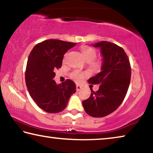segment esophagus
Here are the masks:
<instances>
[{"mask_svg":"<svg viewBox=\"0 0 153 153\" xmlns=\"http://www.w3.org/2000/svg\"><path fill=\"white\" fill-rule=\"evenodd\" d=\"M82 89V87L81 86H79V85H76V90L77 91H79V90H81Z\"/></svg>","mask_w":153,"mask_h":153,"instance_id":"1","label":"esophagus"}]
</instances>
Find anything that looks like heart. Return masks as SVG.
<instances>
[{
  "mask_svg": "<svg viewBox=\"0 0 153 153\" xmlns=\"http://www.w3.org/2000/svg\"><path fill=\"white\" fill-rule=\"evenodd\" d=\"M82 53L84 59L87 61H92L94 60L97 56V51L94 48L90 46H83L81 49ZM92 65L94 68H98L100 66V62L98 61H92ZM87 76V74L85 72L80 71L79 70H76L72 72L70 75L71 79H73L74 81L76 82H80L84 78V77Z\"/></svg>",
  "mask_w": 153,
  "mask_h": 153,
  "instance_id": "1",
  "label": "heart"
}]
</instances>
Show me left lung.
<instances>
[{"label":"left lung","mask_w":153,"mask_h":153,"mask_svg":"<svg viewBox=\"0 0 153 153\" xmlns=\"http://www.w3.org/2000/svg\"><path fill=\"white\" fill-rule=\"evenodd\" d=\"M92 46L100 48L102 62L100 72L88 82L100 86L96 92L91 90L90 97L82 101V105L89 115L103 117L123 102L130 82L131 67L125 51L115 44L101 41Z\"/></svg>","instance_id":"8db88e82"}]
</instances>
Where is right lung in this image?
Instances as JSON below:
<instances>
[{
  "mask_svg": "<svg viewBox=\"0 0 153 153\" xmlns=\"http://www.w3.org/2000/svg\"><path fill=\"white\" fill-rule=\"evenodd\" d=\"M76 43L50 39L36 45L31 51L25 70V84L38 107L50 113H59L76 91V84L67 79L57 84L54 70L62 65L63 56Z\"/></svg>",
  "mask_w": 153,
  "mask_h": 153,
  "instance_id": "add662e5",
  "label": "right lung"
}]
</instances>
